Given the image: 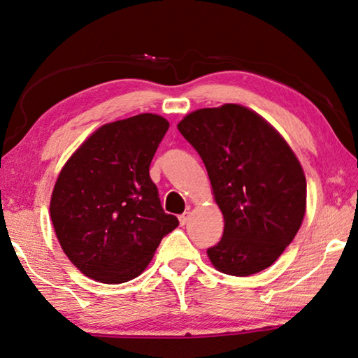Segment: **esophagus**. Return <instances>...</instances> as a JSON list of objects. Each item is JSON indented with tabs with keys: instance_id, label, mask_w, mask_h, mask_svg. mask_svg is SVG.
I'll list each match as a JSON object with an SVG mask.
<instances>
[{
	"instance_id": "obj_1",
	"label": "esophagus",
	"mask_w": 358,
	"mask_h": 358,
	"mask_svg": "<svg viewBox=\"0 0 358 358\" xmlns=\"http://www.w3.org/2000/svg\"><path fill=\"white\" fill-rule=\"evenodd\" d=\"M188 217H190V212H185V213H182V215H179V222L182 226L185 224V222L188 221Z\"/></svg>"
}]
</instances>
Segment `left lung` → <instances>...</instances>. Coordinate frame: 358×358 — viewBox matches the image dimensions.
I'll use <instances>...</instances> for the list:
<instances>
[{
	"label": "left lung",
	"mask_w": 358,
	"mask_h": 358,
	"mask_svg": "<svg viewBox=\"0 0 358 358\" xmlns=\"http://www.w3.org/2000/svg\"><path fill=\"white\" fill-rule=\"evenodd\" d=\"M179 132L198 151L224 217L212 265L231 275L271 266L298 234L307 182L292 148L259 113L238 104L199 109Z\"/></svg>",
	"instance_id": "obj_1"
}]
</instances>
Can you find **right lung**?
Wrapping results in <instances>:
<instances>
[{"label":"right lung","mask_w":358,"mask_h":358,"mask_svg":"<svg viewBox=\"0 0 358 358\" xmlns=\"http://www.w3.org/2000/svg\"><path fill=\"white\" fill-rule=\"evenodd\" d=\"M170 123L154 113L101 126L64 165L50 213L66 257L87 278L123 284L145 271L179 226L164 212L150 165Z\"/></svg>","instance_id":"add662e5"}]
</instances>
